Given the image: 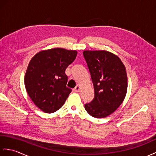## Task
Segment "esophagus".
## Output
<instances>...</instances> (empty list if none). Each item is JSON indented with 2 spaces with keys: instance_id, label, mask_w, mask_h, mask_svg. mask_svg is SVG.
Here are the masks:
<instances>
[{
  "instance_id": "obj_1",
  "label": "esophagus",
  "mask_w": 156,
  "mask_h": 156,
  "mask_svg": "<svg viewBox=\"0 0 156 156\" xmlns=\"http://www.w3.org/2000/svg\"><path fill=\"white\" fill-rule=\"evenodd\" d=\"M80 87H79V86L78 85H77V86H76V87H75V88L74 89V92H79V91H80Z\"/></svg>"
}]
</instances>
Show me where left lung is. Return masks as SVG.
I'll return each instance as SVG.
<instances>
[{
	"label": "left lung",
	"instance_id": "left-lung-1",
	"mask_svg": "<svg viewBox=\"0 0 156 156\" xmlns=\"http://www.w3.org/2000/svg\"><path fill=\"white\" fill-rule=\"evenodd\" d=\"M94 85V98L85 104L88 113L104 118L121 105L127 90V76L118 56L104 50L83 52Z\"/></svg>",
	"mask_w": 156,
	"mask_h": 156
}]
</instances>
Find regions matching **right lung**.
Masks as SVG:
<instances>
[{"label":"right lung","instance_id":"obj_1","mask_svg":"<svg viewBox=\"0 0 156 156\" xmlns=\"http://www.w3.org/2000/svg\"><path fill=\"white\" fill-rule=\"evenodd\" d=\"M76 55V50L54 48L39 51L31 59L25 86L29 97L41 111L51 113L64 104L72 92L66 87L65 71Z\"/></svg>","mask_w":156,"mask_h":156}]
</instances>
